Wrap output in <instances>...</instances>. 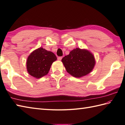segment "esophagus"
Here are the masks:
<instances>
[{"label": "esophagus", "mask_w": 125, "mask_h": 125, "mask_svg": "<svg viewBox=\"0 0 125 125\" xmlns=\"http://www.w3.org/2000/svg\"><path fill=\"white\" fill-rule=\"evenodd\" d=\"M62 56H60V57H58L57 60H59V61H61V60H62Z\"/></svg>", "instance_id": "esophagus-1"}]
</instances>
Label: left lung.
I'll list each match as a JSON object with an SVG mask.
<instances>
[{"label":"left lung","mask_w":125,"mask_h":125,"mask_svg":"<svg viewBox=\"0 0 125 125\" xmlns=\"http://www.w3.org/2000/svg\"><path fill=\"white\" fill-rule=\"evenodd\" d=\"M62 62L67 72L75 77H81L89 74L95 64L94 57L86 49L78 48L73 49L63 57Z\"/></svg>","instance_id":"left-lung-1"}]
</instances>
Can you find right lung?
<instances>
[{"instance_id":"add662e5","label":"right lung","mask_w":125,"mask_h":125,"mask_svg":"<svg viewBox=\"0 0 125 125\" xmlns=\"http://www.w3.org/2000/svg\"><path fill=\"white\" fill-rule=\"evenodd\" d=\"M57 57L52 52L39 48L27 58L26 66L28 73L36 78H41L48 73L52 63Z\"/></svg>"}]
</instances>
